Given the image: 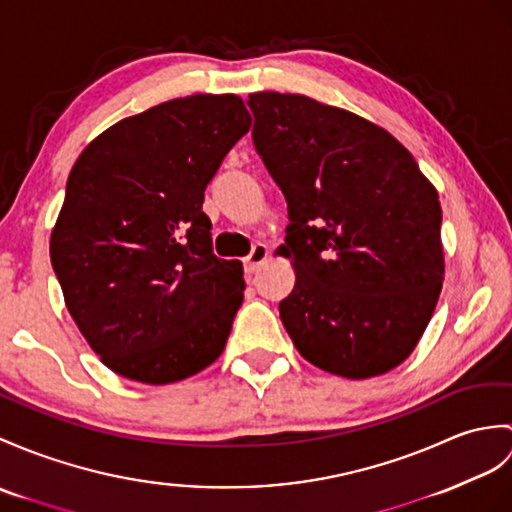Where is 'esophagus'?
I'll use <instances>...</instances> for the list:
<instances>
[{
  "label": "esophagus",
  "mask_w": 512,
  "mask_h": 512,
  "mask_svg": "<svg viewBox=\"0 0 512 512\" xmlns=\"http://www.w3.org/2000/svg\"><path fill=\"white\" fill-rule=\"evenodd\" d=\"M268 257H270V248L266 244H255L251 255L244 259V270L248 272V275H253V272H257Z\"/></svg>",
  "instance_id": "esophagus-1"
}]
</instances>
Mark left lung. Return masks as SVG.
<instances>
[{
  "instance_id": "8db88e82",
  "label": "left lung",
  "mask_w": 512,
  "mask_h": 512,
  "mask_svg": "<svg viewBox=\"0 0 512 512\" xmlns=\"http://www.w3.org/2000/svg\"><path fill=\"white\" fill-rule=\"evenodd\" d=\"M253 141L288 200L279 255L296 272L281 323L307 362L368 379L399 366L445 277L441 202L412 154L351 111L299 93L248 95Z\"/></svg>"
}]
</instances>
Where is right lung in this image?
I'll return each mask as SVG.
<instances>
[{"instance_id": "right-lung-1", "label": "right lung", "mask_w": 512, "mask_h": 512, "mask_svg": "<svg viewBox=\"0 0 512 512\" xmlns=\"http://www.w3.org/2000/svg\"><path fill=\"white\" fill-rule=\"evenodd\" d=\"M248 128L240 95H187L106 128L71 168L50 257L71 318L113 373L172 384L224 351L244 270L213 255L202 200Z\"/></svg>"}]
</instances>
